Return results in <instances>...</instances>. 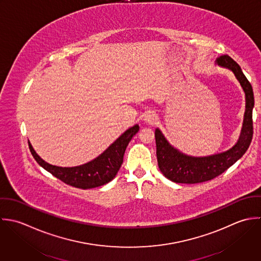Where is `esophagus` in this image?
I'll return each mask as SVG.
<instances>
[{
  "mask_svg": "<svg viewBox=\"0 0 261 261\" xmlns=\"http://www.w3.org/2000/svg\"><path fill=\"white\" fill-rule=\"evenodd\" d=\"M157 119H158V116L154 111H147L144 115V120L148 123H154Z\"/></svg>",
  "mask_w": 261,
  "mask_h": 261,
  "instance_id": "obj_1",
  "label": "esophagus"
}]
</instances>
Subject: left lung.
<instances>
[{
    "label": "left lung",
    "mask_w": 261,
    "mask_h": 261,
    "mask_svg": "<svg viewBox=\"0 0 261 261\" xmlns=\"http://www.w3.org/2000/svg\"><path fill=\"white\" fill-rule=\"evenodd\" d=\"M216 65L231 71L245 93V112L239 139L232 148L225 152L194 157L174 148L160 128L157 127L155 129V139L159 169L166 178L176 183L193 184L214 179L236 163L245 154L252 141V110L254 107L252 86L240 66L229 56H222L217 59Z\"/></svg>",
    "instance_id": "1"
}]
</instances>
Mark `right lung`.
<instances>
[{
  "label": "right lung",
  "mask_w": 261,
  "mask_h": 261,
  "mask_svg": "<svg viewBox=\"0 0 261 261\" xmlns=\"http://www.w3.org/2000/svg\"><path fill=\"white\" fill-rule=\"evenodd\" d=\"M139 129V124H135L126 129L98 157L75 167H60L45 162L37 155L30 142L28 144L33 158L43 169L71 186L88 189L104 185L116 176L123 162L125 149Z\"/></svg>",
  "instance_id": "obj_1"
}]
</instances>
